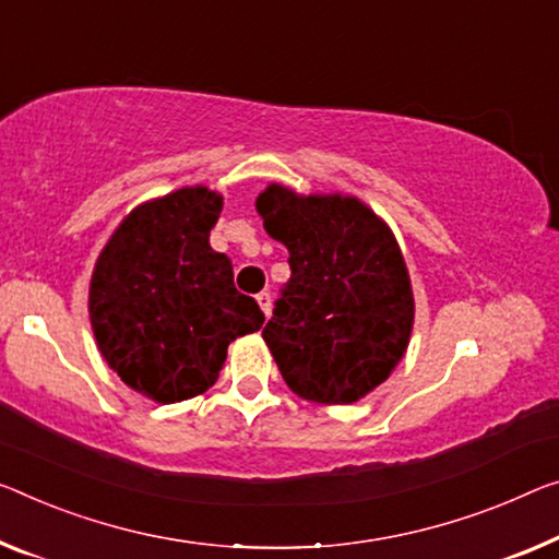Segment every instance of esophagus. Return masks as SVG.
Wrapping results in <instances>:
<instances>
[{
    "mask_svg": "<svg viewBox=\"0 0 559 559\" xmlns=\"http://www.w3.org/2000/svg\"><path fill=\"white\" fill-rule=\"evenodd\" d=\"M257 302H260L262 312L270 317V312H272V295H270V292H260V295H257Z\"/></svg>",
    "mask_w": 559,
    "mask_h": 559,
    "instance_id": "34e87169",
    "label": "esophagus"
}]
</instances>
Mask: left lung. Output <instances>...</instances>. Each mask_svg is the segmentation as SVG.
<instances>
[{
  "mask_svg": "<svg viewBox=\"0 0 559 559\" xmlns=\"http://www.w3.org/2000/svg\"><path fill=\"white\" fill-rule=\"evenodd\" d=\"M292 277L264 324L287 388L320 405H352L388 380L415 322L409 274L392 229L355 197H302L270 185L257 197Z\"/></svg>",
  "mask_w": 559,
  "mask_h": 559,
  "instance_id": "obj_1",
  "label": "left lung"
}]
</instances>
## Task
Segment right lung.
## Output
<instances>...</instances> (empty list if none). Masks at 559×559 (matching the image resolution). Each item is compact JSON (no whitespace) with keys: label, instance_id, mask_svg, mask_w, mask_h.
<instances>
[{"label":"right lung","instance_id":"add662e5","mask_svg":"<svg viewBox=\"0 0 559 559\" xmlns=\"http://www.w3.org/2000/svg\"><path fill=\"white\" fill-rule=\"evenodd\" d=\"M222 194L182 190L134 207L102 250L90 285V322L107 365L162 405L217 382L229 342L264 314L235 287L227 254L210 247Z\"/></svg>","mask_w":559,"mask_h":559}]
</instances>
